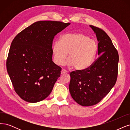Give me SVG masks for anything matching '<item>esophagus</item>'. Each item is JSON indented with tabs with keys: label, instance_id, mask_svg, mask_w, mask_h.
<instances>
[{
	"label": "esophagus",
	"instance_id": "1",
	"mask_svg": "<svg viewBox=\"0 0 130 130\" xmlns=\"http://www.w3.org/2000/svg\"><path fill=\"white\" fill-rule=\"evenodd\" d=\"M68 71H67V70H66L65 69H62V70H61V73L62 74H65V73H68Z\"/></svg>",
	"mask_w": 130,
	"mask_h": 130
}]
</instances>
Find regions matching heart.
Returning a JSON list of instances; mask_svg holds the SVG:
<instances>
[{
	"instance_id": "1",
	"label": "heart",
	"mask_w": 130,
	"mask_h": 130,
	"mask_svg": "<svg viewBox=\"0 0 130 130\" xmlns=\"http://www.w3.org/2000/svg\"><path fill=\"white\" fill-rule=\"evenodd\" d=\"M97 49L95 41L83 33H67L60 37L59 42L53 45L54 61L61 65L69 54V64L75 70L82 71L92 63Z\"/></svg>"
}]
</instances>
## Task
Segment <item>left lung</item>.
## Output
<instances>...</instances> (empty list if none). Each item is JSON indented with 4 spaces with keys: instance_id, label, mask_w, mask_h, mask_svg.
<instances>
[{
    "instance_id": "1",
    "label": "left lung",
    "mask_w": 130,
    "mask_h": 130,
    "mask_svg": "<svg viewBox=\"0 0 130 130\" xmlns=\"http://www.w3.org/2000/svg\"><path fill=\"white\" fill-rule=\"evenodd\" d=\"M90 26L98 41L97 54L99 57L86 69L70 74L71 95L83 106H92L101 101L115 86L118 77V51L103 30Z\"/></svg>"
}]
</instances>
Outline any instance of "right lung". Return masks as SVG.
I'll list each match as a JSON object with an SVG mask.
<instances>
[{
	"label": "right lung",
	"mask_w": 130,
	"mask_h": 130,
	"mask_svg": "<svg viewBox=\"0 0 130 130\" xmlns=\"http://www.w3.org/2000/svg\"><path fill=\"white\" fill-rule=\"evenodd\" d=\"M70 23L39 21L25 28L12 41L6 68L14 91L29 103L43 100L51 93L61 68L52 61V43Z\"/></svg>",
	"instance_id": "right-lung-1"
}]
</instances>
